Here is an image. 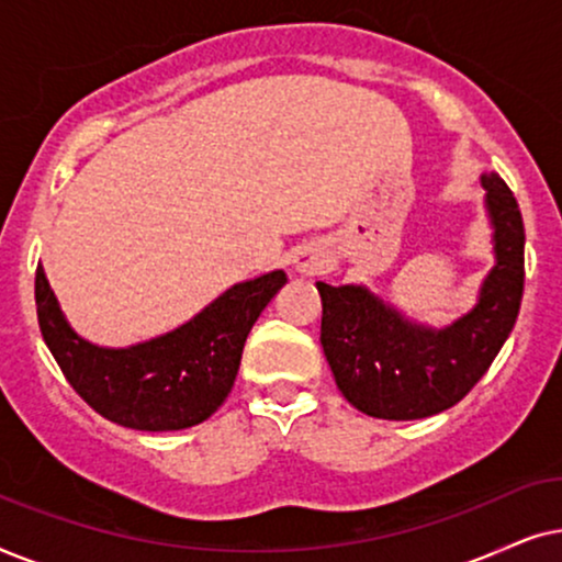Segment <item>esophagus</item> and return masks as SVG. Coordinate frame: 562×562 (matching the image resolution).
<instances>
[{"label": "esophagus", "instance_id": "34e87169", "mask_svg": "<svg viewBox=\"0 0 562 562\" xmlns=\"http://www.w3.org/2000/svg\"><path fill=\"white\" fill-rule=\"evenodd\" d=\"M295 269L303 274L321 272V269H324V254H321L318 249H313V246H303L295 257Z\"/></svg>", "mask_w": 562, "mask_h": 562}]
</instances>
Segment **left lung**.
<instances>
[{
  "label": "left lung",
  "mask_w": 562,
  "mask_h": 562,
  "mask_svg": "<svg viewBox=\"0 0 562 562\" xmlns=\"http://www.w3.org/2000/svg\"><path fill=\"white\" fill-rule=\"evenodd\" d=\"M483 187L496 228V267L481 301L458 324L431 331L408 324L364 288L316 282L321 347L341 395L362 414L391 422L442 414L473 391L512 334L525 293V221L496 171L483 175Z\"/></svg>",
  "instance_id": "obj_1"
}]
</instances>
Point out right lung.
<instances>
[{
    "mask_svg": "<svg viewBox=\"0 0 562 562\" xmlns=\"http://www.w3.org/2000/svg\"><path fill=\"white\" fill-rule=\"evenodd\" d=\"M288 282L282 269L238 282L190 324L128 349L94 347L71 331L43 267L35 308L50 355L87 406L138 431H177L205 422L234 387L254 321Z\"/></svg>",
    "mask_w": 562,
    "mask_h": 562,
    "instance_id": "add662e5",
    "label": "right lung"
}]
</instances>
